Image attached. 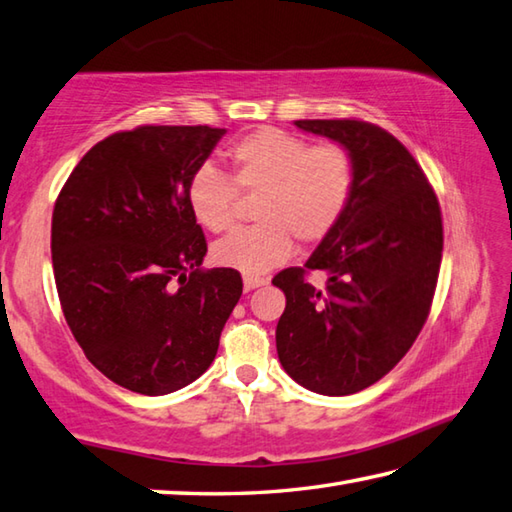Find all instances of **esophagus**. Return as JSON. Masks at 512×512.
Listing matches in <instances>:
<instances>
[{"label": "esophagus", "instance_id": "obj_1", "mask_svg": "<svg viewBox=\"0 0 512 512\" xmlns=\"http://www.w3.org/2000/svg\"><path fill=\"white\" fill-rule=\"evenodd\" d=\"M268 284V277H257V275H246L244 277V288L246 290H255L259 286H266Z\"/></svg>", "mask_w": 512, "mask_h": 512}]
</instances>
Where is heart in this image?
I'll return each instance as SVG.
<instances>
[{"instance_id":"1","label":"heart","mask_w":512,"mask_h":512,"mask_svg":"<svg viewBox=\"0 0 512 512\" xmlns=\"http://www.w3.org/2000/svg\"><path fill=\"white\" fill-rule=\"evenodd\" d=\"M233 179L199 166L186 188L199 226L222 233L233 224L237 189L259 193L255 226L235 230L213 246V259L244 275H262L293 253V237L317 244L342 222L355 193V162L335 142L310 146L282 128L262 126L230 146Z\"/></svg>"}]
</instances>
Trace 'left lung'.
<instances>
[{"label": "left lung", "instance_id": "1", "mask_svg": "<svg viewBox=\"0 0 512 512\" xmlns=\"http://www.w3.org/2000/svg\"><path fill=\"white\" fill-rule=\"evenodd\" d=\"M297 128L348 148L355 193L342 222L304 268H286L277 355L286 373L313 393L353 395L397 366L433 304L444 228L424 170L384 128L359 119H297ZM308 269L327 286L305 282Z\"/></svg>", "mask_w": 512, "mask_h": 512}]
</instances>
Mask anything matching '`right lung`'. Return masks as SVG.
<instances>
[{"label":"right lung","mask_w":512,"mask_h":512,"mask_svg":"<svg viewBox=\"0 0 512 512\" xmlns=\"http://www.w3.org/2000/svg\"><path fill=\"white\" fill-rule=\"evenodd\" d=\"M226 128L139 126L95 144L53 210L55 284L88 362L157 397L213 364L242 297L233 268L204 270L186 188Z\"/></svg>","instance_id":"obj_1"}]
</instances>
